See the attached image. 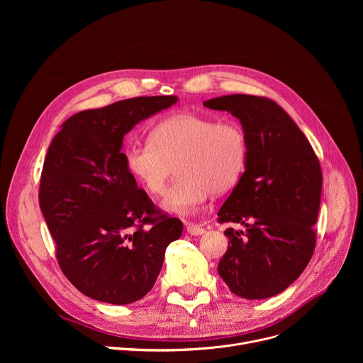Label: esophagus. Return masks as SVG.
<instances>
[{"instance_id":"obj_1","label":"esophagus","mask_w":363,"mask_h":363,"mask_svg":"<svg viewBox=\"0 0 363 363\" xmlns=\"http://www.w3.org/2000/svg\"><path fill=\"white\" fill-rule=\"evenodd\" d=\"M185 228H186V233L191 234V235H201V234L205 233V230L201 225L194 224V223H186Z\"/></svg>"}]
</instances>
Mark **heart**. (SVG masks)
Returning a JSON list of instances; mask_svg holds the SVG:
<instances>
[{
  "label": "heart",
  "instance_id": "b5f03b06",
  "mask_svg": "<svg viewBox=\"0 0 363 363\" xmlns=\"http://www.w3.org/2000/svg\"><path fill=\"white\" fill-rule=\"evenodd\" d=\"M247 138L235 122L182 112L162 119L149 133V142L125 149L129 174L152 195H161L169 178H178L167 191L164 210L188 216L240 179L247 162Z\"/></svg>",
  "mask_w": 363,
  "mask_h": 363
}]
</instances>
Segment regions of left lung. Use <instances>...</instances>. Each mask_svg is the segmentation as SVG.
<instances>
[{
  "label": "left lung",
  "mask_w": 363,
  "mask_h": 363,
  "mask_svg": "<svg viewBox=\"0 0 363 363\" xmlns=\"http://www.w3.org/2000/svg\"><path fill=\"white\" fill-rule=\"evenodd\" d=\"M237 118L248 152L242 175L218 211L227 228V252L218 274L242 298L284 291L306 269L316 244L322 169L308 140L276 101L227 94L203 101Z\"/></svg>",
  "instance_id": "1"
}]
</instances>
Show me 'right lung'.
<instances>
[{
  "label": "right lung",
  "mask_w": 363,
  "mask_h": 363,
  "mask_svg": "<svg viewBox=\"0 0 363 363\" xmlns=\"http://www.w3.org/2000/svg\"><path fill=\"white\" fill-rule=\"evenodd\" d=\"M177 96L119 100L69 118L51 142L40 208L65 276L84 296L111 304L140 300L157 281L182 223L162 216L129 174L123 136L171 108Z\"/></svg>",
  "instance_id": "add662e5"
}]
</instances>
